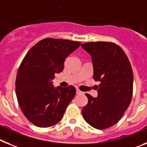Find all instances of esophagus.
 I'll use <instances>...</instances> for the list:
<instances>
[{"label":"esophagus","mask_w":147,"mask_h":147,"mask_svg":"<svg viewBox=\"0 0 147 147\" xmlns=\"http://www.w3.org/2000/svg\"><path fill=\"white\" fill-rule=\"evenodd\" d=\"M76 94H78V95H81V94H84V92H81L80 89H76Z\"/></svg>","instance_id":"34e87169"}]
</instances>
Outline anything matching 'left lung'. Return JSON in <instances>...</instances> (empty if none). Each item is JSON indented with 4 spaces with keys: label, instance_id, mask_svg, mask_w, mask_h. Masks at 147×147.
Returning <instances> with one entry per match:
<instances>
[{
    "label": "left lung",
    "instance_id": "left-lung-1",
    "mask_svg": "<svg viewBox=\"0 0 147 147\" xmlns=\"http://www.w3.org/2000/svg\"><path fill=\"white\" fill-rule=\"evenodd\" d=\"M81 47L92 57L93 78L100 81L97 98L86 93L88 104L83 107V117L94 128L104 129L118 122L129 106L133 92L132 66L115 43L89 42Z\"/></svg>",
    "mask_w": 147,
    "mask_h": 147
}]
</instances>
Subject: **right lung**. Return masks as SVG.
Returning <instances> with one entry per match:
<instances>
[{"label":"right lung","mask_w":147,"mask_h":147,"mask_svg":"<svg viewBox=\"0 0 147 147\" xmlns=\"http://www.w3.org/2000/svg\"><path fill=\"white\" fill-rule=\"evenodd\" d=\"M81 42L45 38L28 51L19 66L15 92L20 109L31 123L49 127L58 123L75 95L73 86L55 88V75Z\"/></svg>","instance_id":"1"}]
</instances>
